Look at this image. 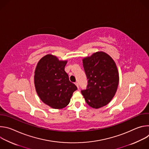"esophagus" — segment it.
Segmentation results:
<instances>
[{"instance_id": "34e87169", "label": "esophagus", "mask_w": 149, "mask_h": 149, "mask_svg": "<svg viewBox=\"0 0 149 149\" xmlns=\"http://www.w3.org/2000/svg\"><path fill=\"white\" fill-rule=\"evenodd\" d=\"M75 84L76 85V86L77 87V88H79V84H78V82H75Z\"/></svg>"}]
</instances>
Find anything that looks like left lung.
Here are the masks:
<instances>
[{
  "label": "left lung",
  "instance_id": "8db88e82",
  "mask_svg": "<svg viewBox=\"0 0 149 149\" xmlns=\"http://www.w3.org/2000/svg\"><path fill=\"white\" fill-rule=\"evenodd\" d=\"M88 85L81 90L87 103L94 109L108 104L117 91L119 75L112 58L104 52H97L82 59Z\"/></svg>",
  "mask_w": 149,
  "mask_h": 149
}]
</instances>
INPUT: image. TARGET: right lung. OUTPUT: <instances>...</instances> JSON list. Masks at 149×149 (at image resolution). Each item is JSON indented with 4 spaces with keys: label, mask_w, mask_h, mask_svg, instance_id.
I'll return each mask as SVG.
<instances>
[{
    "label": "right lung",
    "mask_w": 149,
    "mask_h": 149,
    "mask_svg": "<svg viewBox=\"0 0 149 149\" xmlns=\"http://www.w3.org/2000/svg\"><path fill=\"white\" fill-rule=\"evenodd\" d=\"M67 63V61H59L48 54L39 60L35 71L34 83L39 97L55 109L65 107L77 90L65 71Z\"/></svg>",
    "instance_id": "1"
}]
</instances>
